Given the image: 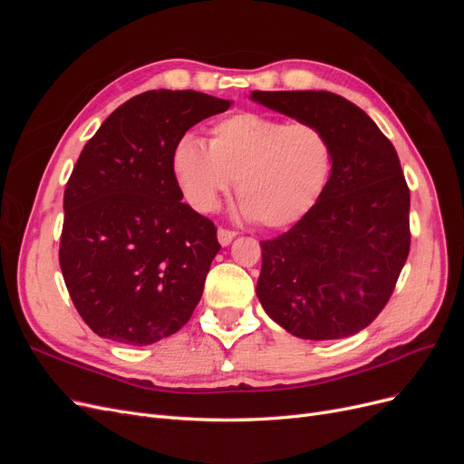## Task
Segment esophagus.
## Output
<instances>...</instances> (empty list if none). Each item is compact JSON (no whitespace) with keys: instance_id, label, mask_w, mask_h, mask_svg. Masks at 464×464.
<instances>
[{"instance_id":"1","label":"esophagus","mask_w":464,"mask_h":464,"mask_svg":"<svg viewBox=\"0 0 464 464\" xmlns=\"http://www.w3.org/2000/svg\"><path fill=\"white\" fill-rule=\"evenodd\" d=\"M217 236H218V244L227 247V246H230V244H232V240L236 237V232L227 230V228H218Z\"/></svg>"}]
</instances>
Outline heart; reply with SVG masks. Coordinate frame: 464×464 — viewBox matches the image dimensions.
<instances>
[{
	"label": "heart",
	"instance_id": "1",
	"mask_svg": "<svg viewBox=\"0 0 464 464\" xmlns=\"http://www.w3.org/2000/svg\"><path fill=\"white\" fill-rule=\"evenodd\" d=\"M172 170L199 213L217 210L237 179L242 215L285 228L321 199L333 170V143L315 123L240 111L213 123L208 147L191 135L179 139Z\"/></svg>",
	"mask_w": 464,
	"mask_h": 464
}]
</instances>
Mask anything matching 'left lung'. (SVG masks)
I'll return each instance as SVG.
<instances>
[{
	"label": "left lung",
	"mask_w": 464,
	"mask_h": 464,
	"mask_svg": "<svg viewBox=\"0 0 464 464\" xmlns=\"http://www.w3.org/2000/svg\"><path fill=\"white\" fill-rule=\"evenodd\" d=\"M254 102L319 125L333 170L302 220L261 242L257 298L286 333L333 341L366 329L389 302L411 249V191L375 121L327 91H254Z\"/></svg>",
	"instance_id": "8db88e82"
}]
</instances>
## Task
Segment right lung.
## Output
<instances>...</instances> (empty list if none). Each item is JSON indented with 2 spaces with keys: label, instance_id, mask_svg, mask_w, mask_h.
<instances>
[{
  "label": "right lung",
  "instance_id": "obj_1",
  "mask_svg": "<svg viewBox=\"0 0 464 464\" xmlns=\"http://www.w3.org/2000/svg\"><path fill=\"white\" fill-rule=\"evenodd\" d=\"M232 101L149 91L104 120L63 193L60 266L82 321L102 339L145 346L174 334L199 304L220 244L208 218L181 203L179 139Z\"/></svg>",
  "mask_w": 464,
  "mask_h": 464
}]
</instances>
